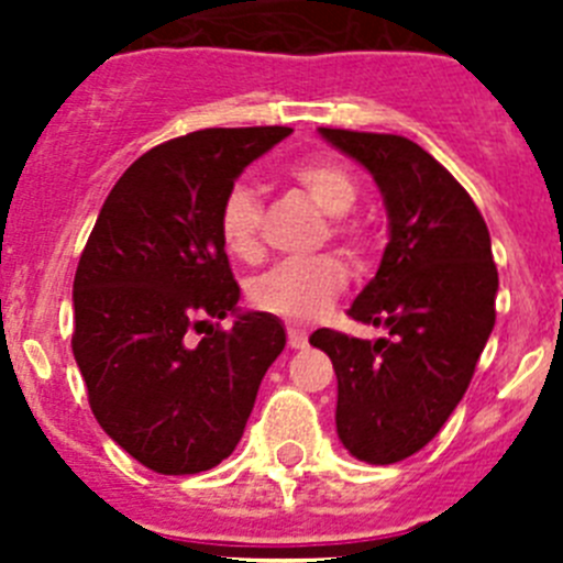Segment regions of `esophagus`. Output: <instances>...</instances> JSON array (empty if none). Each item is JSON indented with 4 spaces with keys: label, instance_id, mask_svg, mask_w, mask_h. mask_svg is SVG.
<instances>
[{
    "label": "esophagus",
    "instance_id": "1",
    "mask_svg": "<svg viewBox=\"0 0 563 563\" xmlns=\"http://www.w3.org/2000/svg\"><path fill=\"white\" fill-rule=\"evenodd\" d=\"M287 343H290L292 350H305V346H307V332L305 330H296V327H290V330H287Z\"/></svg>",
    "mask_w": 563,
    "mask_h": 563
}]
</instances>
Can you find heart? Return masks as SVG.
<instances>
[{
	"label": "heart",
	"instance_id": "b5f03b06",
	"mask_svg": "<svg viewBox=\"0 0 563 563\" xmlns=\"http://www.w3.org/2000/svg\"><path fill=\"white\" fill-rule=\"evenodd\" d=\"M290 180L330 217V233L352 256H363L369 247V225L352 217L357 202L355 174L330 157H310L290 168ZM262 202L247 183H236L225 191L220 206V236L228 253L236 258H256ZM346 265L338 256H318L307 262H278L251 282V301L258 310L273 312L287 321H312L330 310L338 292L346 285Z\"/></svg>",
	"mask_w": 563,
	"mask_h": 563
}]
</instances>
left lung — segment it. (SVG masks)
<instances>
[{
  "label": "left lung",
  "mask_w": 563,
  "mask_h": 563,
  "mask_svg": "<svg viewBox=\"0 0 563 563\" xmlns=\"http://www.w3.org/2000/svg\"><path fill=\"white\" fill-rule=\"evenodd\" d=\"M375 177L389 245L350 316L383 327L363 341L316 330L338 377V440L391 465L429 445L460 406L496 324L499 273L479 208L426 148L400 134L318 129Z\"/></svg>",
  "instance_id": "obj_1"
}]
</instances>
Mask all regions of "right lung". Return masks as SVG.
Here are the masks:
<instances>
[{
    "mask_svg": "<svg viewBox=\"0 0 563 563\" xmlns=\"http://www.w3.org/2000/svg\"><path fill=\"white\" fill-rule=\"evenodd\" d=\"M290 132L202 129L154 146L114 183L89 233L73 282V355L101 429L148 471L200 474L231 456L285 350L276 316L236 307L220 206ZM228 314L234 327L220 331Z\"/></svg>",
    "mask_w": 563,
    "mask_h": 563,
    "instance_id": "add662e5",
    "label": "right lung"
}]
</instances>
